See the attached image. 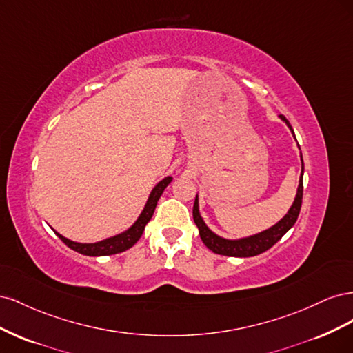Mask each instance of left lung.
<instances>
[{"mask_svg":"<svg viewBox=\"0 0 353 353\" xmlns=\"http://www.w3.org/2000/svg\"><path fill=\"white\" fill-rule=\"evenodd\" d=\"M280 117L287 123V126L290 128V131L293 132V128H292L290 123H288L285 117L283 114H280ZM293 135H294V132H293ZM301 160H302V174H301V178H299L297 193H296V197H294L292 208L288 209V212L285 213L284 218L276 222L275 225H272L271 228L265 230L259 234H254V236L239 239V240H227V239H222V237L216 236L215 232L208 228L205 221H203V218L200 216L199 197L196 196L194 206H193V218H194V222H196V225L199 228L200 239H201L203 243H205L206 248L210 249L213 253L223 254V256H234V258H250V256L261 254L268 249H271L272 245L294 225V222L297 221V216H299V212H301L302 197H303V159H302V153H301Z\"/></svg>","mask_w":353,"mask_h":353,"instance_id":"left-lung-1","label":"left lung"}]
</instances>
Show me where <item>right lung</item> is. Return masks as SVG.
I'll return each mask as SVG.
<instances>
[{"label":"right lung","instance_id":"1","mask_svg":"<svg viewBox=\"0 0 353 353\" xmlns=\"http://www.w3.org/2000/svg\"><path fill=\"white\" fill-rule=\"evenodd\" d=\"M170 181H172V176H166L160 181V183L152 190V193H150V196H148V200L141 212V215L138 216V219L132 223V227H130L121 234H117V236H114V237L105 239V240H101L97 243H77V241H72L66 237H63L61 234H59L57 231H54L56 236H59V239L65 243L68 248H70L72 250L78 252L81 254H85V256H108V254H116V253H121V252L131 249L132 245L143 236L147 222L152 219L157 201H159L160 196H162L165 188L170 184Z\"/></svg>","mask_w":353,"mask_h":353}]
</instances>
